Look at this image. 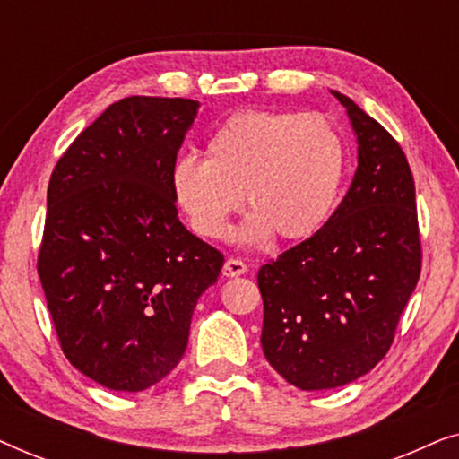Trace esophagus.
<instances>
[{"mask_svg": "<svg viewBox=\"0 0 459 459\" xmlns=\"http://www.w3.org/2000/svg\"><path fill=\"white\" fill-rule=\"evenodd\" d=\"M247 272H248L247 263L240 259H234V256H230L221 269V273L225 275V278H238V275H244Z\"/></svg>", "mask_w": 459, "mask_h": 459, "instance_id": "1", "label": "esophagus"}]
</instances>
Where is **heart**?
I'll use <instances>...</instances> for the list:
<instances>
[{
    "mask_svg": "<svg viewBox=\"0 0 459 459\" xmlns=\"http://www.w3.org/2000/svg\"><path fill=\"white\" fill-rule=\"evenodd\" d=\"M347 165V142L328 117L242 110L209 135L204 159L187 154L175 160L171 194L190 228L206 240L228 236L244 192L253 212L242 242L259 244L273 234L300 242L334 215Z\"/></svg>",
    "mask_w": 459,
    "mask_h": 459,
    "instance_id": "b5f03b06",
    "label": "heart"
}]
</instances>
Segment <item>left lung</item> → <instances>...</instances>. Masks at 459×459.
<instances>
[{"label": "left lung", "instance_id": "1", "mask_svg": "<svg viewBox=\"0 0 459 459\" xmlns=\"http://www.w3.org/2000/svg\"><path fill=\"white\" fill-rule=\"evenodd\" d=\"M357 135V171L313 238L259 269L261 344L300 391L368 374L391 349L422 269L416 186L403 150L353 100L332 91Z\"/></svg>", "mask_w": 459, "mask_h": 459}]
</instances>
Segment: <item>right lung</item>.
I'll return each mask as SVG.
<instances>
[{
	"instance_id": "obj_1",
	"label": "right lung",
	"mask_w": 459,
	"mask_h": 459,
	"mask_svg": "<svg viewBox=\"0 0 459 459\" xmlns=\"http://www.w3.org/2000/svg\"><path fill=\"white\" fill-rule=\"evenodd\" d=\"M198 106L118 100L49 178L37 272L66 359L110 391H146L178 366L194 307L223 267L179 221L171 194Z\"/></svg>"
}]
</instances>
